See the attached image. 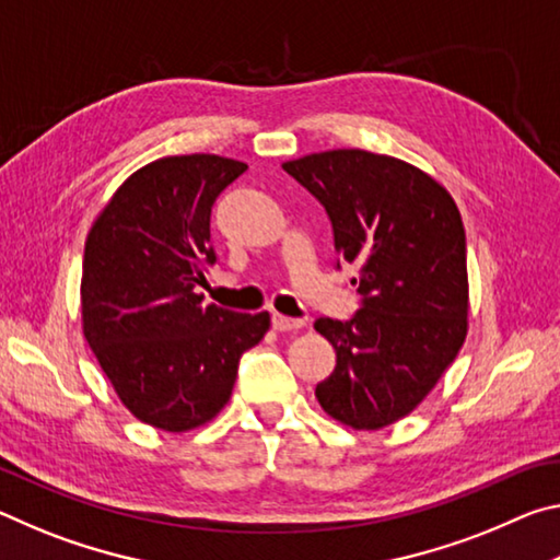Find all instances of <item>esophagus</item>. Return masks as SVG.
I'll return each mask as SVG.
<instances>
[{
  "label": "esophagus",
  "instance_id": "34e87169",
  "mask_svg": "<svg viewBox=\"0 0 560 560\" xmlns=\"http://www.w3.org/2000/svg\"><path fill=\"white\" fill-rule=\"evenodd\" d=\"M271 326H273V330H296V328L303 326V320L281 316V314H273L271 316Z\"/></svg>",
  "mask_w": 560,
  "mask_h": 560
}]
</instances>
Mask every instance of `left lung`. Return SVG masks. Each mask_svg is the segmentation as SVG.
I'll return each instance as SVG.
<instances>
[{
  "label": "left lung",
  "instance_id": "1",
  "mask_svg": "<svg viewBox=\"0 0 560 560\" xmlns=\"http://www.w3.org/2000/svg\"><path fill=\"white\" fill-rule=\"evenodd\" d=\"M281 167L324 205L338 267H360L353 318L314 324L336 348L318 402L353 430L387 428L428 397L467 338L457 205L420 167L368 150H328Z\"/></svg>",
  "mask_w": 560,
  "mask_h": 560
}]
</instances>
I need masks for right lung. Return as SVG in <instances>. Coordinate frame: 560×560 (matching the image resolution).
Segmentation results:
<instances>
[{"label": "right lung", "instance_id": "right-lung-1", "mask_svg": "<svg viewBox=\"0 0 560 560\" xmlns=\"http://www.w3.org/2000/svg\"><path fill=\"white\" fill-rule=\"evenodd\" d=\"M246 170L220 155L140 167L93 222L83 254V336L120 402L140 422L187 432L230 402L244 350L269 314L205 306L197 287L217 261L212 210Z\"/></svg>", "mask_w": 560, "mask_h": 560}]
</instances>
